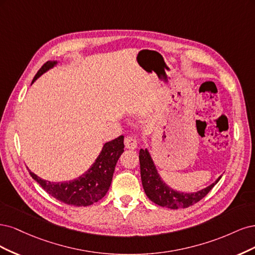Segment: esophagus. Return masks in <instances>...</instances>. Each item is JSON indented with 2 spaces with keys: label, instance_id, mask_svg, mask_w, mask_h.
<instances>
[{
  "label": "esophagus",
  "instance_id": "1",
  "mask_svg": "<svg viewBox=\"0 0 255 255\" xmlns=\"http://www.w3.org/2000/svg\"><path fill=\"white\" fill-rule=\"evenodd\" d=\"M125 146L128 149H135L137 147V139L134 136H127L125 137Z\"/></svg>",
  "mask_w": 255,
  "mask_h": 255
}]
</instances>
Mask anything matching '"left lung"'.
<instances>
[{
	"label": "left lung",
	"instance_id": "obj_1",
	"mask_svg": "<svg viewBox=\"0 0 255 255\" xmlns=\"http://www.w3.org/2000/svg\"><path fill=\"white\" fill-rule=\"evenodd\" d=\"M139 167H141V179L145 194L148 198L160 207L177 210L179 208H188L200 201L208 195L214 185L219 181L221 176L208 187L196 193H180L171 190L162 181L154 163L147 149H141L138 154Z\"/></svg>",
	"mask_w": 255,
	"mask_h": 255
}]
</instances>
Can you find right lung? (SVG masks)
I'll return each instance as SVG.
<instances>
[{"instance_id":"right-lung-1","label":"right lung","mask_w":255,"mask_h":255,"mask_svg":"<svg viewBox=\"0 0 255 255\" xmlns=\"http://www.w3.org/2000/svg\"><path fill=\"white\" fill-rule=\"evenodd\" d=\"M57 61H47L36 74L32 83ZM31 83V84H32ZM124 151V135L107 142L93 165L84 175L69 182H51L41 179L29 169V175L43 190L54 198L74 207H87L101 200L111 185L114 169L121 154Z\"/></svg>"}]
</instances>
